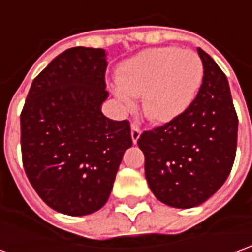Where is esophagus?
<instances>
[{"label": "esophagus", "mask_w": 252, "mask_h": 252, "mask_svg": "<svg viewBox=\"0 0 252 252\" xmlns=\"http://www.w3.org/2000/svg\"><path fill=\"white\" fill-rule=\"evenodd\" d=\"M140 128L135 123H133L132 126H131V136H132V142L133 143H136L138 142V139H139V136H140Z\"/></svg>", "instance_id": "34e87169"}]
</instances>
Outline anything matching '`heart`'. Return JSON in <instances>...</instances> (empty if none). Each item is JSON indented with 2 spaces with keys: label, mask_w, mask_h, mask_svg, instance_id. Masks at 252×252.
Segmentation results:
<instances>
[{
  "label": "heart",
  "mask_w": 252,
  "mask_h": 252,
  "mask_svg": "<svg viewBox=\"0 0 252 252\" xmlns=\"http://www.w3.org/2000/svg\"><path fill=\"white\" fill-rule=\"evenodd\" d=\"M204 64L194 51L176 47L142 51L121 64L116 90L120 103L132 107L142 96V112L155 123H167L185 113L197 96Z\"/></svg>",
  "instance_id": "1"
}]
</instances>
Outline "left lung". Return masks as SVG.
<instances>
[{
	"instance_id": "8db88e82",
	"label": "left lung",
	"mask_w": 252,
	"mask_h": 252,
	"mask_svg": "<svg viewBox=\"0 0 252 252\" xmlns=\"http://www.w3.org/2000/svg\"><path fill=\"white\" fill-rule=\"evenodd\" d=\"M197 52L204 78L190 107L138 139L150 190L175 208L211 197L230 174L237 148L239 120L226 76L210 55Z\"/></svg>"
}]
</instances>
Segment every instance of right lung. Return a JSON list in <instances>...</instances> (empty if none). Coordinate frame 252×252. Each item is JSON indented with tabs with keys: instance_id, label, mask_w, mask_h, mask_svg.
<instances>
[{
	"instance_id": "obj_1",
	"label": "right lung",
	"mask_w": 252,
	"mask_h": 252,
	"mask_svg": "<svg viewBox=\"0 0 252 252\" xmlns=\"http://www.w3.org/2000/svg\"><path fill=\"white\" fill-rule=\"evenodd\" d=\"M106 54L70 48L34 78L20 114L25 172L42 201L80 217L110 196L123 155L132 146L128 120L113 121L106 100Z\"/></svg>"
}]
</instances>
